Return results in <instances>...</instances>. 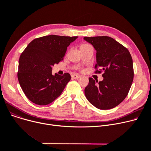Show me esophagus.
Returning a JSON list of instances; mask_svg holds the SVG:
<instances>
[{
    "label": "esophagus",
    "mask_w": 151,
    "mask_h": 151,
    "mask_svg": "<svg viewBox=\"0 0 151 151\" xmlns=\"http://www.w3.org/2000/svg\"><path fill=\"white\" fill-rule=\"evenodd\" d=\"M81 76H79V75H73L72 76H71V78H72L73 79H75V80H77V79H79Z\"/></svg>",
    "instance_id": "obj_1"
}]
</instances>
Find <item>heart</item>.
<instances>
[{"label": "heart", "instance_id": "b5f03b06", "mask_svg": "<svg viewBox=\"0 0 151 151\" xmlns=\"http://www.w3.org/2000/svg\"><path fill=\"white\" fill-rule=\"evenodd\" d=\"M90 45L88 44V43H83L81 45V49L82 48V47H85V46H89Z\"/></svg>", "mask_w": 151, "mask_h": 151}]
</instances>
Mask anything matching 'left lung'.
<instances>
[{
  "label": "left lung",
  "instance_id": "obj_1",
  "mask_svg": "<svg viewBox=\"0 0 151 151\" xmlns=\"http://www.w3.org/2000/svg\"><path fill=\"white\" fill-rule=\"evenodd\" d=\"M96 50L97 63L95 72H104V80L98 83L89 78L84 89L91 104L100 109H109L119 105L130 91L133 80L131 54L122 45L111 37L100 36L84 37Z\"/></svg>",
  "mask_w": 151,
  "mask_h": 151
}]
</instances>
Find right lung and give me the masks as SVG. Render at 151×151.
<instances>
[{"label":"right lung","instance_id":"add662e5","mask_svg":"<svg viewBox=\"0 0 151 151\" xmlns=\"http://www.w3.org/2000/svg\"><path fill=\"white\" fill-rule=\"evenodd\" d=\"M78 37L50 35L33 40L21 53L18 78L29 100L38 105H48L59 97L71 76L52 75V66L62 61L67 47Z\"/></svg>","mask_w":151,"mask_h":151}]
</instances>
